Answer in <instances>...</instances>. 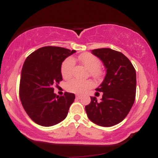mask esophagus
<instances>
[{"label":"esophagus","mask_w":158,"mask_h":158,"mask_svg":"<svg viewBox=\"0 0 158 158\" xmlns=\"http://www.w3.org/2000/svg\"><path fill=\"white\" fill-rule=\"evenodd\" d=\"M81 97H81V95H77V96H76V98H77V99H80Z\"/></svg>","instance_id":"obj_1"}]
</instances>
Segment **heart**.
<instances>
[{
	"label": "heart",
	"instance_id": "1",
	"mask_svg": "<svg viewBox=\"0 0 158 158\" xmlns=\"http://www.w3.org/2000/svg\"><path fill=\"white\" fill-rule=\"evenodd\" d=\"M79 59L81 64L89 70V73L91 77L95 79H99L101 77L102 74V70L99 68L101 62L97 57L90 52H85L79 56ZM74 66H75V60L73 58H67L63 61L61 67V73L64 79H68L72 77ZM92 87H93V82L89 80L80 81L73 79L69 81L67 85V90L72 93L83 94Z\"/></svg>",
	"mask_w": 158,
	"mask_h": 158
}]
</instances>
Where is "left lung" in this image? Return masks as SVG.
Masks as SVG:
<instances>
[{
  "label": "left lung",
  "instance_id": "1",
  "mask_svg": "<svg viewBox=\"0 0 158 158\" xmlns=\"http://www.w3.org/2000/svg\"><path fill=\"white\" fill-rule=\"evenodd\" d=\"M92 53L102 60L106 68V75L96 89L103 93L102 100L98 102L97 97H91L85 110L90 120L95 124L113 126L126 118L135 102V69L129 59L120 52L101 48L93 50Z\"/></svg>",
  "mask_w": 158,
  "mask_h": 158
}]
</instances>
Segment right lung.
<instances>
[{"instance_id": "right-lung-1", "label": "right lung", "mask_w": 158, "mask_h": 158, "mask_svg": "<svg viewBox=\"0 0 158 158\" xmlns=\"http://www.w3.org/2000/svg\"><path fill=\"white\" fill-rule=\"evenodd\" d=\"M75 52L60 47H43L27 56L23 63L20 99L30 119L40 126H54L68 115L75 95L65 92L59 97L54 94L53 85L62 80L63 61Z\"/></svg>"}]
</instances>
